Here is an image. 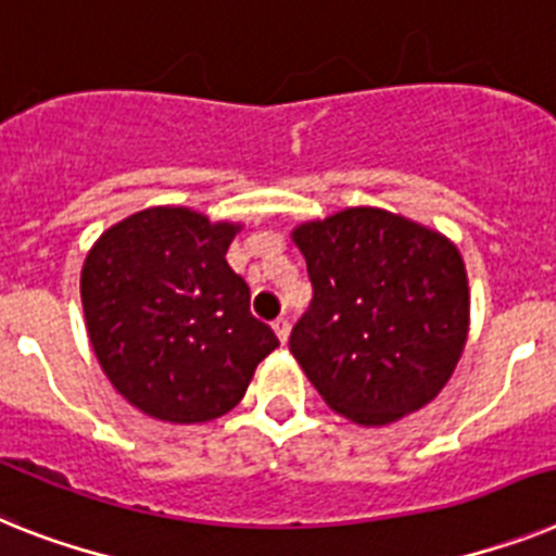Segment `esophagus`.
Returning <instances> with one entry per match:
<instances>
[{
	"instance_id": "34e87169",
	"label": "esophagus",
	"mask_w": 556,
	"mask_h": 556,
	"mask_svg": "<svg viewBox=\"0 0 556 556\" xmlns=\"http://www.w3.org/2000/svg\"><path fill=\"white\" fill-rule=\"evenodd\" d=\"M273 329H275V334H278V341L281 343H287V338H289V318H275L273 320Z\"/></svg>"
}]
</instances>
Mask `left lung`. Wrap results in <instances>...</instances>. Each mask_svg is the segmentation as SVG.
I'll return each instance as SVG.
<instances>
[{
    "label": "left lung",
    "mask_w": 556,
    "mask_h": 556,
    "mask_svg": "<svg viewBox=\"0 0 556 556\" xmlns=\"http://www.w3.org/2000/svg\"><path fill=\"white\" fill-rule=\"evenodd\" d=\"M312 304L289 352L329 409L387 426L424 409L469 338V281L457 247L378 206H350L292 232Z\"/></svg>",
    "instance_id": "1"
}]
</instances>
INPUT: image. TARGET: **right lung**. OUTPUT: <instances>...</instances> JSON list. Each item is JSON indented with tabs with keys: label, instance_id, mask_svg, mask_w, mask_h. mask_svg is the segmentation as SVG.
Segmentation results:
<instances>
[{
	"label": "right lung",
	"instance_id": "add662e5",
	"mask_svg": "<svg viewBox=\"0 0 556 556\" xmlns=\"http://www.w3.org/2000/svg\"><path fill=\"white\" fill-rule=\"evenodd\" d=\"M238 224L150 206L110 227L81 269L87 334L104 375L144 415L206 424L227 415L278 346L227 264Z\"/></svg>",
	"mask_w": 556,
	"mask_h": 556
}]
</instances>
